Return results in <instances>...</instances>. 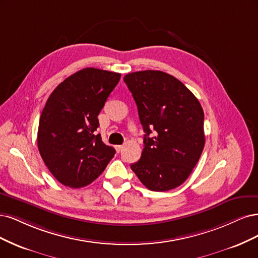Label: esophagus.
<instances>
[{"label":"esophagus","mask_w":258,"mask_h":258,"mask_svg":"<svg viewBox=\"0 0 258 258\" xmlns=\"http://www.w3.org/2000/svg\"><path fill=\"white\" fill-rule=\"evenodd\" d=\"M123 148H124V146H115V150H117L118 152H121L122 150H123Z\"/></svg>","instance_id":"obj_1"}]
</instances>
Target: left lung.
I'll use <instances>...</instances> for the list:
<instances>
[{
	"instance_id": "8db88e82",
	"label": "left lung",
	"mask_w": 258,
	"mask_h": 258,
	"mask_svg": "<svg viewBox=\"0 0 258 258\" xmlns=\"http://www.w3.org/2000/svg\"><path fill=\"white\" fill-rule=\"evenodd\" d=\"M124 82L146 133L140 160L131 168L150 190L176 188L188 178L204 150L202 105L180 80L161 71L131 73Z\"/></svg>"
}]
</instances>
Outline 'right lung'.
I'll return each mask as SVG.
<instances>
[{
	"label": "right lung",
	"instance_id": "1",
	"mask_svg": "<svg viewBox=\"0 0 258 258\" xmlns=\"http://www.w3.org/2000/svg\"><path fill=\"white\" fill-rule=\"evenodd\" d=\"M121 74L87 68L66 78L47 99L40 114L37 146L52 176L65 186L93 182L114 156L99 134L97 115Z\"/></svg>",
	"mask_w": 258,
	"mask_h": 258
}]
</instances>
